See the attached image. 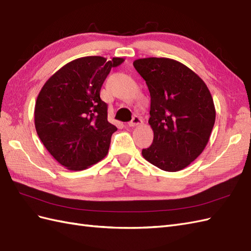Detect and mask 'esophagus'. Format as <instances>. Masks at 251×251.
Listing matches in <instances>:
<instances>
[{
  "label": "esophagus",
  "instance_id": "34e87169",
  "mask_svg": "<svg viewBox=\"0 0 251 251\" xmlns=\"http://www.w3.org/2000/svg\"><path fill=\"white\" fill-rule=\"evenodd\" d=\"M142 119H141L140 117H133L132 118V120L129 122V123H128V126L129 127H136V126H139V125H141L142 124Z\"/></svg>",
  "mask_w": 251,
  "mask_h": 251
}]
</instances>
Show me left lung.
Here are the masks:
<instances>
[{"label":"left lung","mask_w":251,"mask_h":251,"mask_svg":"<svg viewBox=\"0 0 251 251\" xmlns=\"http://www.w3.org/2000/svg\"><path fill=\"white\" fill-rule=\"evenodd\" d=\"M133 67L151 93L153 141L142 156L162 171H181L203 151L213 129L215 107L209 89L194 71L174 59L141 58Z\"/></svg>","instance_id":"left-lung-1"}]
</instances>
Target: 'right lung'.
<instances>
[{"mask_svg": "<svg viewBox=\"0 0 251 251\" xmlns=\"http://www.w3.org/2000/svg\"><path fill=\"white\" fill-rule=\"evenodd\" d=\"M113 57L87 56L64 64L44 83L35 105V127L48 151L70 171H82L104 159L118 128L107 120L100 92Z\"/></svg>", "mask_w": 251, "mask_h": 251, "instance_id": "add662e5", "label": "right lung"}]
</instances>
